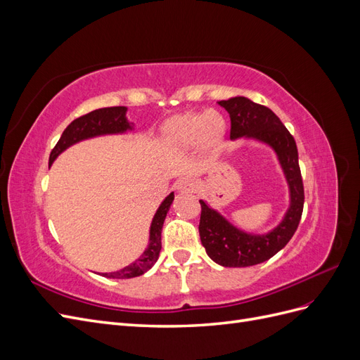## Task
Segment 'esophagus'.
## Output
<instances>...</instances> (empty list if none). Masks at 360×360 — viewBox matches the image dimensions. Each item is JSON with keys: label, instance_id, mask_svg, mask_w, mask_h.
<instances>
[{"label": "esophagus", "instance_id": "obj_1", "mask_svg": "<svg viewBox=\"0 0 360 360\" xmlns=\"http://www.w3.org/2000/svg\"><path fill=\"white\" fill-rule=\"evenodd\" d=\"M176 189L181 193H195L198 191V183L192 177H184L176 183Z\"/></svg>", "mask_w": 360, "mask_h": 360}]
</instances>
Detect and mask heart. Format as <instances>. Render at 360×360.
Instances as JSON below:
<instances>
[{
  "mask_svg": "<svg viewBox=\"0 0 360 360\" xmlns=\"http://www.w3.org/2000/svg\"><path fill=\"white\" fill-rule=\"evenodd\" d=\"M226 123L221 112L214 110L174 115L163 124V135L168 143L179 150L200 144L202 148H213L225 135Z\"/></svg>",
  "mask_w": 360,
  "mask_h": 360,
  "instance_id": "heart-1",
  "label": "heart"
}]
</instances>
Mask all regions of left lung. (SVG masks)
<instances>
[{"instance_id": "8db88e82", "label": "left lung", "mask_w": 360, "mask_h": 360, "mask_svg": "<svg viewBox=\"0 0 360 360\" xmlns=\"http://www.w3.org/2000/svg\"><path fill=\"white\" fill-rule=\"evenodd\" d=\"M231 118L230 139H254L274 150L288 184L290 204L281 222L263 234L237 228L210 204L200 200V237L205 252L224 267H249L264 263L284 248L296 233L303 212V183L299 168L296 141L278 115L267 106L248 97L236 96L217 102Z\"/></svg>"}]
</instances>
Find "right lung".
Listing matches in <instances>:
<instances>
[{"label":"right lung","instance_id":"add662e5","mask_svg":"<svg viewBox=\"0 0 360 360\" xmlns=\"http://www.w3.org/2000/svg\"><path fill=\"white\" fill-rule=\"evenodd\" d=\"M127 108L126 106H111V108H101V110L91 111L79 118L73 120V122L64 130L57 146L53 147L49 156V165L53 163L64 150L69 147L81 143L85 139H91L96 136H105V135H122L126 132L134 130V123L127 120ZM174 201V192H171L168 197L163 200L156 210L153 221L150 225V236H148V245L146 250L139 258H136L134 263L129 266L111 271V274H102L105 278L111 279H129L144 275L147 270L155 266L159 258V252L162 248L160 234L162 226L165 222L167 213Z\"/></svg>","mask_w":360,"mask_h":360}]
</instances>
